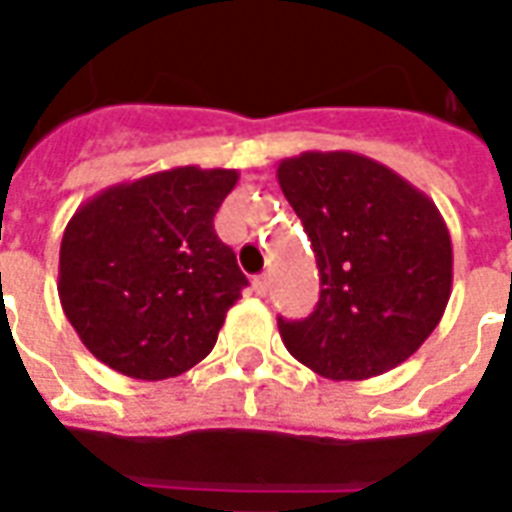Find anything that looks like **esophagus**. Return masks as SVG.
Wrapping results in <instances>:
<instances>
[{"label":"esophagus","mask_w":512,"mask_h":512,"mask_svg":"<svg viewBox=\"0 0 512 512\" xmlns=\"http://www.w3.org/2000/svg\"><path fill=\"white\" fill-rule=\"evenodd\" d=\"M268 288H271V279H268L266 274H260V277H255V282H252V290H255L257 296H268Z\"/></svg>","instance_id":"34e87169"}]
</instances>
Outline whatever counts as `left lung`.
Listing matches in <instances>:
<instances>
[{"label":"left lung","instance_id":"8db88e82","mask_svg":"<svg viewBox=\"0 0 512 512\" xmlns=\"http://www.w3.org/2000/svg\"><path fill=\"white\" fill-rule=\"evenodd\" d=\"M277 180L321 274L310 318H277L290 356L332 381L403 365L450 301L452 241L439 208L395 169L348 150L282 158Z\"/></svg>","mask_w":512,"mask_h":512}]
</instances>
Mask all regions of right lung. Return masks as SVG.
Masks as SVG:
<instances>
[{
	"label": "right lung",
	"mask_w": 512,
	"mask_h": 512,
	"mask_svg": "<svg viewBox=\"0 0 512 512\" xmlns=\"http://www.w3.org/2000/svg\"><path fill=\"white\" fill-rule=\"evenodd\" d=\"M235 169L172 167L98 191L60 244L65 318L117 373L161 381L211 354L249 285L213 216Z\"/></svg>",
	"instance_id": "1"
}]
</instances>
